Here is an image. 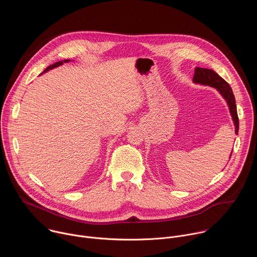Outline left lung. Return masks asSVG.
<instances>
[{
	"label": "left lung",
	"instance_id": "obj_1",
	"mask_svg": "<svg viewBox=\"0 0 257 257\" xmlns=\"http://www.w3.org/2000/svg\"><path fill=\"white\" fill-rule=\"evenodd\" d=\"M193 82L200 85L210 86L215 88L219 94H221L224 99L227 101V104L229 106V111L235 126V133L238 134L239 131V119L237 115V106H236V100L233 93V90L231 86L221 77L217 73H215L213 70L205 69V68H195V74L193 76ZM232 156V153H231ZM230 156V158H231Z\"/></svg>",
	"mask_w": 257,
	"mask_h": 257
}]
</instances>
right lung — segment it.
<instances>
[{"label": "right lung", "instance_id": "right-lung-1", "mask_svg": "<svg viewBox=\"0 0 257 257\" xmlns=\"http://www.w3.org/2000/svg\"><path fill=\"white\" fill-rule=\"evenodd\" d=\"M68 62H70V60H63V61H59V62H57V63H55V64H53V65H51V66H49L43 73L42 74H44L45 72H48V71H50V70H52V69H54V68H57V67H59V66H62L64 63H68ZM41 74V75H42Z\"/></svg>", "mask_w": 257, "mask_h": 257}]
</instances>
